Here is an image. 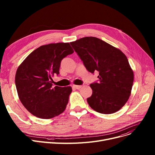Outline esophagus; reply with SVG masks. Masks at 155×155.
Instances as JSON below:
<instances>
[{
    "mask_svg": "<svg viewBox=\"0 0 155 155\" xmlns=\"http://www.w3.org/2000/svg\"><path fill=\"white\" fill-rule=\"evenodd\" d=\"M73 87H74L75 88H76V89H80L82 86V85H73Z\"/></svg>",
    "mask_w": 155,
    "mask_h": 155,
    "instance_id": "1",
    "label": "esophagus"
}]
</instances>
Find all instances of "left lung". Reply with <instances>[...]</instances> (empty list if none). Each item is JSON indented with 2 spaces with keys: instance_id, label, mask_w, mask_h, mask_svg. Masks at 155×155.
Wrapping results in <instances>:
<instances>
[{
  "instance_id": "left-lung-1",
  "label": "left lung",
  "mask_w": 155,
  "mask_h": 155,
  "mask_svg": "<svg viewBox=\"0 0 155 155\" xmlns=\"http://www.w3.org/2000/svg\"><path fill=\"white\" fill-rule=\"evenodd\" d=\"M70 45L89 72L99 73V82L90 85L92 94L87 98L90 107L104 114L120 110L129 99L134 81L126 56L95 37L80 38Z\"/></svg>"
}]
</instances>
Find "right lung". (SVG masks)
<instances>
[{
  "label": "right lung",
  "instance_id": "obj_1",
  "mask_svg": "<svg viewBox=\"0 0 155 155\" xmlns=\"http://www.w3.org/2000/svg\"><path fill=\"white\" fill-rule=\"evenodd\" d=\"M74 51L68 43L41 46L19 65L15 83L21 103L31 114L51 119L66 109L72 88L53 87L52 77L58 75L61 60Z\"/></svg>",
  "mask_w": 155,
  "mask_h": 155
}]
</instances>
